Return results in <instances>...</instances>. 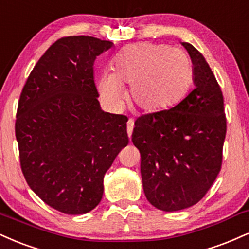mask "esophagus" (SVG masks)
<instances>
[{
    "label": "esophagus",
    "mask_w": 249,
    "mask_h": 249,
    "mask_svg": "<svg viewBox=\"0 0 249 249\" xmlns=\"http://www.w3.org/2000/svg\"><path fill=\"white\" fill-rule=\"evenodd\" d=\"M133 126H134V121H133V119H128V121H127V134H128V138H131V136H132Z\"/></svg>",
    "instance_id": "34e87169"
}]
</instances>
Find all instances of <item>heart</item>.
Here are the masks:
<instances>
[{
	"instance_id": "b5f03b06",
	"label": "heart",
	"mask_w": 249,
	"mask_h": 249,
	"mask_svg": "<svg viewBox=\"0 0 249 249\" xmlns=\"http://www.w3.org/2000/svg\"><path fill=\"white\" fill-rule=\"evenodd\" d=\"M193 77V65L183 50L164 44L136 43L115 56L111 73L103 71L97 89L107 107L118 109L124 86L130 101L145 111L168 109L183 97Z\"/></svg>"
}]
</instances>
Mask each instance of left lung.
<instances>
[{
    "mask_svg": "<svg viewBox=\"0 0 249 249\" xmlns=\"http://www.w3.org/2000/svg\"><path fill=\"white\" fill-rule=\"evenodd\" d=\"M181 44L193 62L194 90L169 110L139 117L132 133L146 198L166 212L204 197L220 172L226 136L223 94L210 66L193 45Z\"/></svg>",
    "mask_w": 249,
    "mask_h": 249,
    "instance_id": "8db88e82",
    "label": "left lung"
}]
</instances>
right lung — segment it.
I'll use <instances>...</instances> for the list:
<instances>
[{"label":"right lung","instance_id":"add662e5","mask_svg":"<svg viewBox=\"0 0 249 249\" xmlns=\"http://www.w3.org/2000/svg\"><path fill=\"white\" fill-rule=\"evenodd\" d=\"M109 40L71 36L38 60L20 94L16 139L29 187L66 214H85L103 196L104 174L128 143L126 117L104 112L92 65Z\"/></svg>","mask_w":249,"mask_h":249}]
</instances>
